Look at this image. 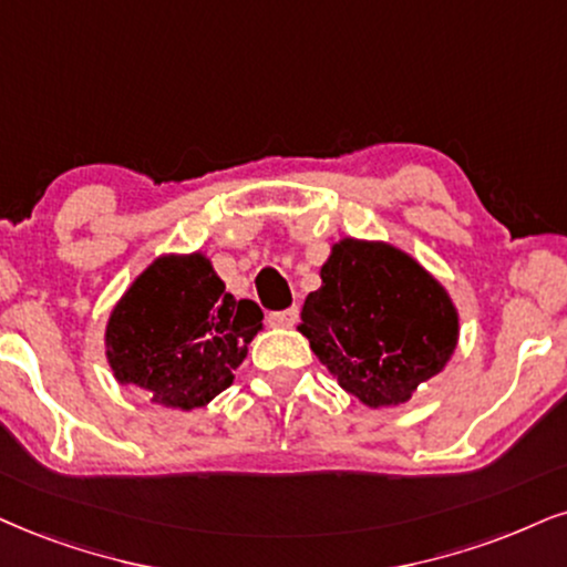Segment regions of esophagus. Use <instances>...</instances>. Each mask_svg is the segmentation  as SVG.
<instances>
[{
  "mask_svg": "<svg viewBox=\"0 0 567 567\" xmlns=\"http://www.w3.org/2000/svg\"><path fill=\"white\" fill-rule=\"evenodd\" d=\"M297 318H299L297 307H291V310L270 312V316H268V323H270L272 328H291V326L297 323Z\"/></svg>",
  "mask_w": 567,
  "mask_h": 567,
  "instance_id": "1",
  "label": "esophagus"
}]
</instances>
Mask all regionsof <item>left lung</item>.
I'll return each mask as SVG.
<instances>
[{"mask_svg":"<svg viewBox=\"0 0 567 567\" xmlns=\"http://www.w3.org/2000/svg\"><path fill=\"white\" fill-rule=\"evenodd\" d=\"M307 295L299 331L339 386L368 408H396L442 373L457 347L450 295L386 241L341 239Z\"/></svg>","mask_w":567,"mask_h":567,"instance_id":"left-lung-1","label":"left lung"}]
</instances>
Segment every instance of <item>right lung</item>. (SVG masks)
Instances as JSON below:
<instances>
[{"label":"right lung","instance_id":"right-lung-1","mask_svg":"<svg viewBox=\"0 0 567 567\" xmlns=\"http://www.w3.org/2000/svg\"><path fill=\"white\" fill-rule=\"evenodd\" d=\"M260 328V307L230 297L202 251L163 255L113 307L104 347L117 383L188 412L234 383Z\"/></svg>","mask_w":567,"mask_h":567}]
</instances>
